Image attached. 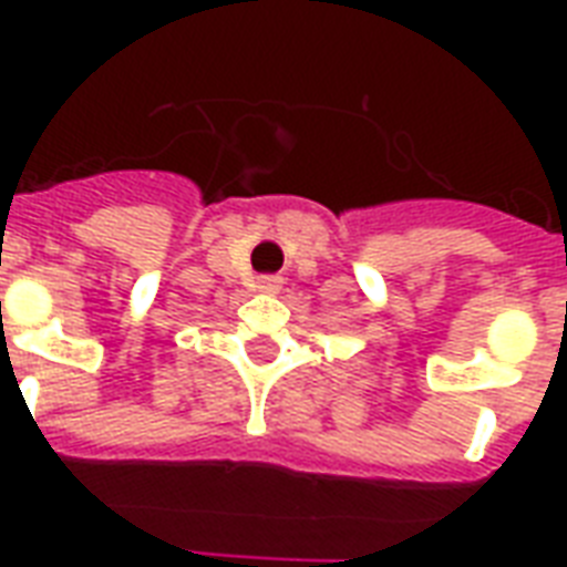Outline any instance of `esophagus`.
Wrapping results in <instances>:
<instances>
[{
  "mask_svg": "<svg viewBox=\"0 0 567 567\" xmlns=\"http://www.w3.org/2000/svg\"><path fill=\"white\" fill-rule=\"evenodd\" d=\"M258 288L265 293H276L282 288V279H279V276H261V279H258Z\"/></svg>",
  "mask_w": 567,
  "mask_h": 567,
  "instance_id": "1",
  "label": "esophagus"
}]
</instances>
